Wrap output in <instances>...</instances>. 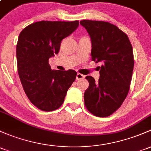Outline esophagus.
Wrapping results in <instances>:
<instances>
[{
  "label": "esophagus",
  "mask_w": 151,
  "mask_h": 151,
  "mask_svg": "<svg viewBox=\"0 0 151 151\" xmlns=\"http://www.w3.org/2000/svg\"><path fill=\"white\" fill-rule=\"evenodd\" d=\"M85 78V75H83V74H80V73H78V74H77V80H82V79Z\"/></svg>",
  "instance_id": "1"
}]
</instances>
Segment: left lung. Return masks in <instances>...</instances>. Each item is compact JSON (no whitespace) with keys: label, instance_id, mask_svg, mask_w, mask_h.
Masks as SVG:
<instances>
[{"label":"left lung","instance_id":"1","mask_svg":"<svg viewBox=\"0 0 151 151\" xmlns=\"http://www.w3.org/2000/svg\"><path fill=\"white\" fill-rule=\"evenodd\" d=\"M92 42V60L102 62L98 82L87 76L88 88L84 98L87 109L98 117L114 113L124 101L130 88L134 55L129 37L109 22L82 20Z\"/></svg>","mask_w":151,"mask_h":151}]
</instances>
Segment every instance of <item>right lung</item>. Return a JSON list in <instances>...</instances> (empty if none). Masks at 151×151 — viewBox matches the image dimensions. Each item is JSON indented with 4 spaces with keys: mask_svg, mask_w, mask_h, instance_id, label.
<instances>
[{
    "mask_svg": "<svg viewBox=\"0 0 151 151\" xmlns=\"http://www.w3.org/2000/svg\"><path fill=\"white\" fill-rule=\"evenodd\" d=\"M79 26V21H41L22 29L17 45V60L20 81L27 96L44 111L60 108L77 73L52 70L50 57L58 54L61 40Z\"/></svg>",
    "mask_w": 151,
    "mask_h": 151,
    "instance_id": "right-lung-1",
    "label": "right lung"
}]
</instances>
